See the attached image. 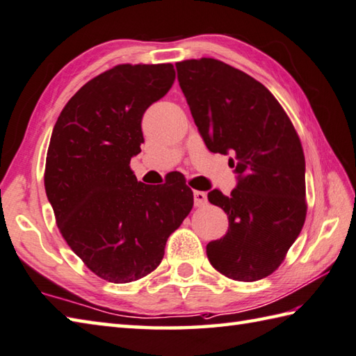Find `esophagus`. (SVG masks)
<instances>
[{
    "mask_svg": "<svg viewBox=\"0 0 356 356\" xmlns=\"http://www.w3.org/2000/svg\"><path fill=\"white\" fill-rule=\"evenodd\" d=\"M207 200H208L207 193H204V191H194V205L202 207V205L207 204Z\"/></svg>",
    "mask_w": 356,
    "mask_h": 356,
    "instance_id": "1",
    "label": "esophagus"
}]
</instances>
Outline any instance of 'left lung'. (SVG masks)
I'll return each instance as SVG.
<instances>
[{
	"label": "left lung",
	"mask_w": 356,
	"mask_h": 356,
	"mask_svg": "<svg viewBox=\"0 0 356 356\" xmlns=\"http://www.w3.org/2000/svg\"><path fill=\"white\" fill-rule=\"evenodd\" d=\"M180 89L211 152H232L238 185L208 200L228 216V232L207 245L211 266L252 282L281 266L307 214L305 159L289 115L253 76L214 58L176 63Z\"/></svg>",
	"instance_id": "obj_1"
}]
</instances>
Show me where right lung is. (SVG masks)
Here are the masks:
<instances>
[{
	"instance_id": "add662e5",
	"label": "right lung",
	"mask_w": 356,
	"mask_h": 356,
	"mask_svg": "<svg viewBox=\"0 0 356 356\" xmlns=\"http://www.w3.org/2000/svg\"><path fill=\"white\" fill-rule=\"evenodd\" d=\"M174 79L171 63L114 66L76 90L52 131L44 188L57 227L108 282H132L156 270L194 204L184 177L145 185L129 166L143 143L145 111Z\"/></svg>"
}]
</instances>
